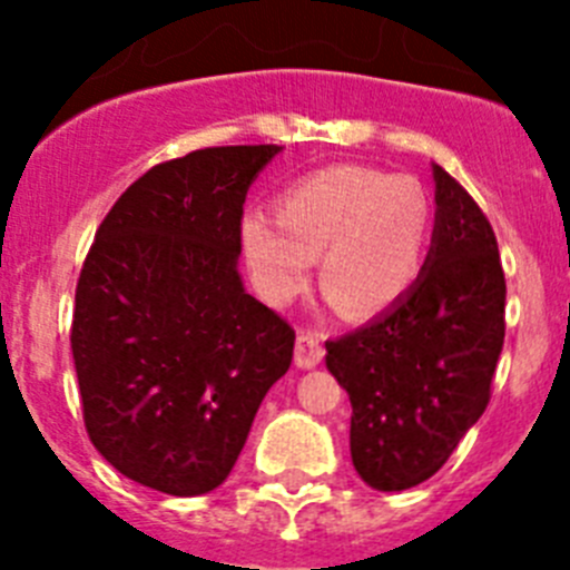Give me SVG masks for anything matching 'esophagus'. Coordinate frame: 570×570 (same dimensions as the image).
I'll return each mask as SVG.
<instances>
[{
	"mask_svg": "<svg viewBox=\"0 0 570 570\" xmlns=\"http://www.w3.org/2000/svg\"><path fill=\"white\" fill-rule=\"evenodd\" d=\"M325 356V347L322 340L311 331H302L299 340H296V367H316Z\"/></svg>",
	"mask_w": 570,
	"mask_h": 570,
	"instance_id": "obj_1",
	"label": "esophagus"
}]
</instances>
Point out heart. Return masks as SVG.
Here are the masks:
<instances>
[{"instance_id": "obj_1", "label": "heart", "mask_w": 570, "mask_h": 570, "mask_svg": "<svg viewBox=\"0 0 570 570\" xmlns=\"http://www.w3.org/2000/svg\"><path fill=\"white\" fill-rule=\"evenodd\" d=\"M434 210L414 176L334 165L276 196V219L250 210L239 239L259 288L288 299L322 256V291L347 316L391 308L420 279Z\"/></svg>"}]
</instances>
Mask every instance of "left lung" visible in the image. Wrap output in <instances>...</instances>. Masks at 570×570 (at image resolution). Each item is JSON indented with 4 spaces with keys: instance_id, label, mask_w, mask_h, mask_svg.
I'll list each match as a JSON object with an SVG mask.
<instances>
[{
    "instance_id": "left-lung-1",
    "label": "left lung",
    "mask_w": 570,
    "mask_h": 570,
    "mask_svg": "<svg viewBox=\"0 0 570 570\" xmlns=\"http://www.w3.org/2000/svg\"><path fill=\"white\" fill-rule=\"evenodd\" d=\"M436 219L420 279L360 331L325 342L351 400V460L376 491L431 480L491 400L505 274L488 216L434 165Z\"/></svg>"
}]
</instances>
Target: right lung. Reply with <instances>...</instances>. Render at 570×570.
Returning <instances> with one entry per match:
<instances>
[{
  "label": "right lung",
  "mask_w": 570,
  "mask_h": 570,
  "mask_svg": "<svg viewBox=\"0 0 570 570\" xmlns=\"http://www.w3.org/2000/svg\"><path fill=\"white\" fill-rule=\"evenodd\" d=\"M279 145L203 148L116 199L77 282L70 351L88 436L128 480L199 497L228 480L294 328L242 288V205Z\"/></svg>",
  "instance_id": "1"
}]
</instances>
